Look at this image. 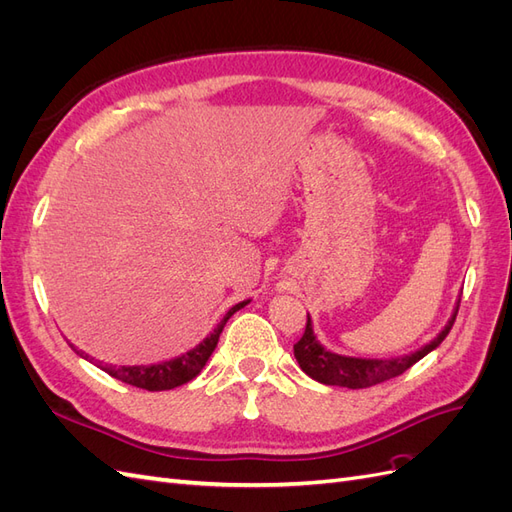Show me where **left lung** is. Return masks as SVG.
I'll return each mask as SVG.
<instances>
[{"mask_svg": "<svg viewBox=\"0 0 512 512\" xmlns=\"http://www.w3.org/2000/svg\"><path fill=\"white\" fill-rule=\"evenodd\" d=\"M457 312L459 301L455 305L451 320L446 322V327L438 333V337H433L423 348L404 356H395V359H361V356H344L327 350L316 339L312 318L307 314L305 333L299 342L294 344V359L299 361V367L309 378H314L320 384L346 386V389H367V386H374L404 374L406 369L421 361L423 356H427L431 350H436L444 342L448 331L453 329Z\"/></svg>", "mask_w": 512, "mask_h": 512, "instance_id": "obj_1", "label": "left lung"}]
</instances>
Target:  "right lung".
I'll use <instances>...</instances> for the list:
<instances>
[{
  "mask_svg": "<svg viewBox=\"0 0 512 512\" xmlns=\"http://www.w3.org/2000/svg\"><path fill=\"white\" fill-rule=\"evenodd\" d=\"M250 303L241 301L237 305H232L228 309V314L220 320L218 327H215L203 342L198 346H194L192 350H188L185 354L175 356L170 361H160V363H151V365H98L102 371H106L108 376H113L121 382L132 384L136 389H145V391H170L175 386H181L185 382H190L192 378H196L200 374V369L205 367V363L209 361V356L213 354L215 346H218L220 333L224 331L228 318L239 312L241 307H245ZM74 348V346H72ZM83 359H89L87 354L81 352Z\"/></svg>",
  "mask_w": 512,
  "mask_h": 512,
  "instance_id": "add662e5",
  "label": "right lung"
}]
</instances>
